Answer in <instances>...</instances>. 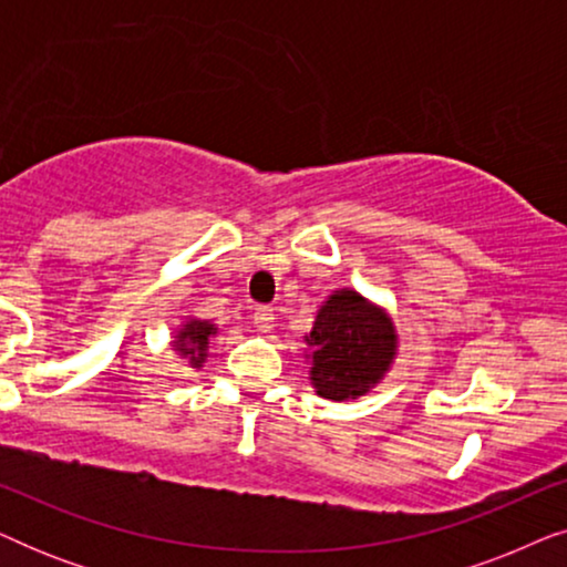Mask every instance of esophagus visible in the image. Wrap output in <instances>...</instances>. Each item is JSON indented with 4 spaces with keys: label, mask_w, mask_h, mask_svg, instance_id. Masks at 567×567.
<instances>
[{
    "label": "esophagus",
    "mask_w": 567,
    "mask_h": 567,
    "mask_svg": "<svg viewBox=\"0 0 567 567\" xmlns=\"http://www.w3.org/2000/svg\"><path fill=\"white\" fill-rule=\"evenodd\" d=\"M252 322H255V328H258L260 332H270V330H274V322H276L274 309H270V307H258V309H255V315H252Z\"/></svg>",
    "instance_id": "1"
}]
</instances>
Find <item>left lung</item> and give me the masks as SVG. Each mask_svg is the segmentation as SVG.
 I'll use <instances>...</instances> for the list:
<instances>
[{"instance_id":"1","label":"left lung","mask_w":567,"mask_h":567,"mask_svg":"<svg viewBox=\"0 0 567 567\" xmlns=\"http://www.w3.org/2000/svg\"><path fill=\"white\" fill-rule=\"evenodd\" d=\"M398 340L384 307L355 289L332 291L305 336L309 382L324 400H359L392 369Z\"/></svg>"}]
</instances>
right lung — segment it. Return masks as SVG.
<instances>
[{
	"instance_id": "right-lung-1",
	"label": "right lung",
	"mask_w": 567,
	"mask_h": 567,
	"mask_svg": "<svg viewBox=\"0 0 567 567\" xmlns=\"http://www.w3.org/2000/svg\"><path fill=\"white\" fill-rule=\"evenodd\" d=\"M216 332H219V328H216L214 322L188 317L173 336V351H177L181 359L188 361L190 369H200L208 355V340H212Z\"/></svg>"
}]
</instances>
